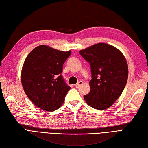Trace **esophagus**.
Wrapping results in <instances>:
<instances>
[{"instance_id": "obj_1", "label": "esophagus", "mask_w": 148, "mask_h": 148, "mask_svg": "<svg viewBox=\"0 0 148 148\" xmlns=\"http://www.w3.org/2000/svg\"><path fill=\"white\" fill-rule=\"evenodd\" d=\"M82 84V81H79V82H77V83L75 84V87L76 88H79L80 86H81Z\"/></svg>"}]
</instances>
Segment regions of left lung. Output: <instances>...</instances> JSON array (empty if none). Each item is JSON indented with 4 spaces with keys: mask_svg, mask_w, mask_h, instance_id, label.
<instances>
[{
    "mask_svg": "<svg viewBox=\"0 0 148 148\" xmlns=\"http://www.w3.org/2000/svg\"><path fill=\"white\" fill-rule=\"evenodd\" d=\"M91 67L90 92L84 95L87 104L97 110L111 107L122 94L128 78L123 54L114 47L99 43L80 51Z\"/></svg>",
    "mask_w": 148,
    "mask_h": 148,
    "instance_id": "8db88e82",
    "label": "left lung"
}]
</instances>
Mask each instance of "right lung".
<instances>
[{
  "instance_id": "obj_1",
  "label": "right lung",
  "mask_w": 148,
  "mask_h": 148,
  "mask_svg": "<svg viewBox=\"0 0 148 148\" xmlns=\"http://www.w3.org/2000/svg\"><path fill=\"white\" fill-rule=\"evenodd\" d=\"M71 53L47 45L36 47L28 54L21 71L25 94L34 104L53 112L63 104L71 87L62 75L63 64Z\"/></svg>"
}]
</instances>
